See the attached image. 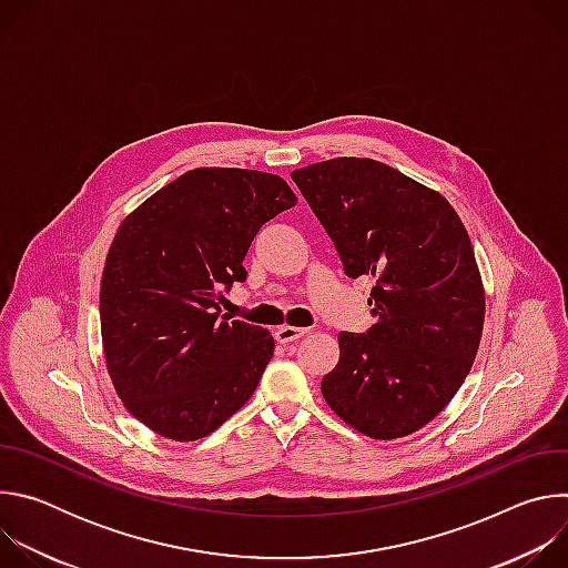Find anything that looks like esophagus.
<instances>
[{"label":"esophagus","mask_w":568,"mask_h":568,"mask_svg":"<svg viewBox=\"0 0 568 568\" xmlns=\"http://www.w3.org/2000/svg\"><path fill=\"white\" fill-rule=\"evenodd\" d=\"M305 333H307L305 328H296V326H281V328H276L274 337H276V342H278V344H290V342L301 339Z\"/></svg>","instance_id":"1"}]
</instances>
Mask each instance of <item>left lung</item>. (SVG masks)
Listing matches in <instances>:
<instances>
[{
    "instance_id": "left-lung-1",
    "label": "left lung",
    "mask_w": 568,
    "mask_h": 568,
    "mask_svg": "<svg viewBox=\"0 0 568 568\" xmlns=\"http://www.w3.org/2000/svg\"><path fill=\"white\" fill-rule=\"evenodd\" d=\"M348 276L371 274L375 323L339 333V362L321 379L331 409L375 440L432 423L478 353L485 290L469 235L434 189L366 156L292 171Z\"/></svg>"
}]
</instances>
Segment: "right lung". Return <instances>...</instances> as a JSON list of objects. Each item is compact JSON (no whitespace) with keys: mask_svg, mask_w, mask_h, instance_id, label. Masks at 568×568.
<instances>
[{"mask_svg":"<svg viewBox=\"0 0 568 568\" xmlns=\"http://www.w3.org/2000/svg\"><path fill=\"white\" fill-rule=\"evenodd\" d=\"M296 204L278 175L195 169L119 226L101 278V337L123 407L154 434H213L256 390L274 355L261 326L220 314L222 287L261 226Z\"/></svg>","mask_w":568,"mask_h":568,"instance_id":"1","label":"right lung"}]
</instances>
